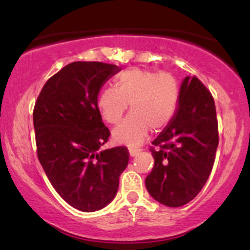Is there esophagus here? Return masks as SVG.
Masks as SVG:
<instances>
[{
  "label": "esophagus",
  "mask_w": 250,
  "mask_h": 250,
  "mask_svg": "<svg viewBox=\"0 0 250 250\" xmlns=\"http://www.w3.org/2000/svg\"><path fill=\"white\" fill-rule=\"evenodd\" d=\"M139 151H140V149H134V148H129V155H130L131 157H134V156H136L137 154H139Z\"/></svg>",
  "instance_id": "34e87169"
}]
</instances>
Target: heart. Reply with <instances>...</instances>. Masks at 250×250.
I'll use <instances>...</instances> for the list:
<instances>
[{
    "label": "heart",
    "instance_id": "1",
    "mask_svg": "<svg viewBox=\"0 0 250 250\" xmlns=\"http://www.w3.org/2000/svg\"><path fill=\"white\" fill-rule=\"evenodd\" d=\"M180 101V84L170 73L146 69L125 70L117 77L116 88L103 89L97 99L102 119L116 125L130 104L131 114L113 131L117 143L137 147L150 130H160L171 121Z\"/></svg>",
    "mask_w": 250,
    "mask_h": 250
}]
</instances>
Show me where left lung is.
Masks as SVG:
<instances>
[{
	"label": "left lung",
	"mask_w": 250,
	"mask_h": 250,
	"mask_svg": "<svg viewBox=\"0 0 250 250\" xmlns=\"http://www.w3.org/2000/svg\"><path fill=\"white\" fill-rule=\"evenodd\" d=\"M153 145L148 193L167 207L190 202L207 182L219 145L214 99L199 79H183L176 113Z\"/></svg>",
	"instance_id": "left-lung-1"
}]
</instances>
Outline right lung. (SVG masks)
I'll return each instance as SVG.
<instances>
[{
    "mask_svg": "<svg viewBox=\"0 0 250 250\" xmlns=\"http://www.w3.org/2000/svg\"><path fill=\"white\" fill-rule=\"evenodd\" d=\"M121 70L102 62H73L43 85L34 108L37 156L60 196L85 213L100 210L116 196L128 166L125 147L101 148L110 135L97 97Z\"/></svg>",
    "mask_w": 250,
    "mask_h": 250,
    "instance_id": "right-lung-1",
    "label": "right lung"
}]
</instances>
